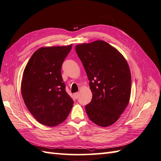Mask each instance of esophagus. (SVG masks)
I'll return each mask as SVG.
<instances>
[{"instance_id": "esophagus-1", "label": "esophagus", "mask_w": 161, "mask_h": 161, "mask_svg": "<svg viewBox=\"0 0 161 161\" xmlns=\"http://www.w3.org/2000/svg\"><path fill=\"white\" fill-rule=\"evenodd\" d=\"M79 94L78 92L74 94V97H75V99H77L79 97Z\"/></svg>"}]
</instances>
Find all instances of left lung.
<instances>
[{"instance_id": "8db88e82", "label": "left lung", "mask_w": 161, "mask_h": 161, "mask_svg": "<svg viewBox=\"0 0 161 161\" xmlns=\"http://www.w3.org/2000/svg\"><path fill=\"white\" fill-rule=\"evenodd\" d=\"M75 50L92 93L85 107L88 118L99 126H111L119 119L130 97L131 74L126 60L103 41L78 44Z\"/></svg>"}]
</instances>
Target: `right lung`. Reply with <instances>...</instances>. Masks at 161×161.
<instances>
[{
  "mask_svg": "<svg viewBox=\"0 0 161 161\" xmlns=\"http://www.w3.org/2000/svg\"><path fill=\"white\" fill-rule=\"evenodd\" d=\"M73 44L42 47L25 66L21 95L29 112L41 124L55 126L68 117L73 100L65 91L61 69Z\"/></svg>",
  "mask_w": 161,
  "mask_h": 161,
  "instance_id": "add662e5",
  "label": "right lung"
}]
</instances>
